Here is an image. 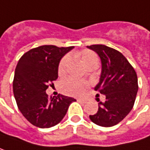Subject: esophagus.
I'll use <instances>...</instances> for the list:
<instances>
[{
  "mask_svg": "<svg viewBox=\"0 0 150 150\" xmlns=\"http://www.w3.org/2000/svg\"><path fill=\"white\" fill-rule=\"evenodd\" d=\"M77 101H78V102H81V103L86 102V100H82V99H77Z\"/></svg>",
  "mask_w": 150,
  "mask_h": 150,
  "instance_id": "obj_1",
  "label": "esophagus"
}]
</instances>
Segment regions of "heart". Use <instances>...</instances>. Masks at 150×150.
I'll list each match as a JSON object with an SVG mask.
<instances>
[{
  "mask_svg": "<svg viewBox=\"0 0 150 150\" xmlns=\"http://www.w3.org/2000/svg\"><path fill=\"white\" fill-rule=\"evenodd\" d=\"M78 57H80L82 63L88 68L92 64H98L99 59L98 56L95 52L90 50H84L77 54ZM69 64V57L68 56L62 58V60L58 64V74L60 75H64L67 72L68 66ZM89 87V83L86 81H81L76 80L74 78H65L61 82V91L67 95H72V96H80L81 95L86 89Z\"/></svg>",
  "mask_w": 150,
  "mask_h": 150,
  "instance_id": "b5f03b06",
  "label": "heart"
}]
</instances>
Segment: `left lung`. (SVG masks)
<instances>
[{
    "label": "left lung",
    "instance_id": "obj_1",
    "mask_svg": "<svg viewBox=\"0 0 150 150\" xmlns=\"http://www.w3.org/2000/svg\"><path fill=\"white\" fill-rule=\"evenodd\" d=\"M87 47L94 50L101 59V75L94 89L105 95V102L98 100L97 113L89 117L97 125L111 127L121 122L133 108L138 90L137 75L118 50L104 45Z\"/></svg>",
    "mask_w": 150,
    "mask_h": 150
}]
</instances>
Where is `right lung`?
I'll return each instance as SVG.
<instances>
[{
    "mask_svg": "<svg viewBox=\"0 0 150 150\" xmlns=\"http://www.w3.org/2000/svg\"><path fill=\"white\" fill-rule=\"evenodd\" d=\"M72 49L42 45L25 52L18 62L13 81L14 98L21 113L36 127L55 126L75 101L61 94L48 96L45 92L58 77L61 58Z\"/></svg>",
    "mask_w": 150,
    "mask_h": 150,
    "instance_id": "1",
    "label": "right lung"
}]
</instances>
